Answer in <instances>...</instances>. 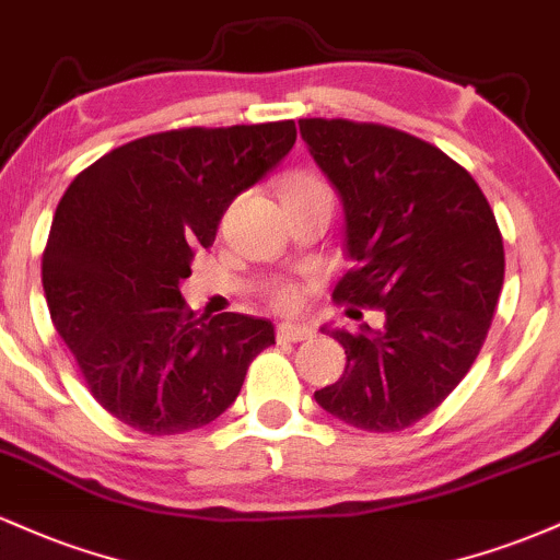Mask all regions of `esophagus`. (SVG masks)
I'll return each mask as SVG.
<instances>
[{"label": "esophagus", "instance_id": "34e87169", "mask_svg": "<svg viewBox=\"0 0 560 560\" xmlns=\"http://www.w3.org/2000/svg\"><path fill=\"white\" fill-rule=\"evenodd\" d=\"M276 337L279 342H302V339H311L313 329L305 324H294V320H284V324L276 326Z\"/></svg>", "mask_w": 560, "mask_h": 560}]
</instances>
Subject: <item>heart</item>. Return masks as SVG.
Instances as JSON below:
<instances>
[{"mask_svg":"<svg viewBox=\"0 0 560 560\" xmlns=\"http://www.w3.org/2000/svg\"><path fill=\"white\" fill-rule=\"evenodd\" d=\"M284 189H326V186L320 184L316 176L298 173V176L289 178V182L284 184ZM271 300L276 307H281V311H292V307L300 305V292L292 284H279V287H273Z\"/></svg>","mask_w":560,"mask_h":560,"instance_id":"b5f03b06","label":"heart"}]
</instances>
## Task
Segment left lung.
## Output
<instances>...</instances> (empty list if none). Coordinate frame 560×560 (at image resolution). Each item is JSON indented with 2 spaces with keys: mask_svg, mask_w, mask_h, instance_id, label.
I'll list each match as a JSON object with an SVG mask.
<instances>
[{
  "mask_svg": "<svg viewBox=\"0 0 560 560\" xmlns=\"http://www.w3.org/2000/svg\"><path fill=\"white\" fill-rule=\"evenodd\" d=\"M342 202L352 260L334 300L382 307L384 324L324 334L345 347L326 413L365 432L429 416L477 361L503 287V236L471 173L427 141L376 124L300 120Z\"/></svg>",
  "mask_w": 560,
  "mask_h": 560,
  "instance_id": "obj_1",
  "label": "left lung"
}]
</instances>
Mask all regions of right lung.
<instances>
[{"label":"right lung","instance_id":"right-lung-1","mask_svg":"<svg viewBox=\"0 0 560 560\" xmlns=\"http://www.w3.org/2000/svg\"><path fill=\"white\" fill-rule=\"evenodd\" d=\"M294 139V120L152 133L89 165L57 205L42 260L49 316L96 402L137 432L215 421L276 342L266 318L197 316L182 281Z\"/></svg>","mask_w":560,"mask_h":560}]
</instances>
